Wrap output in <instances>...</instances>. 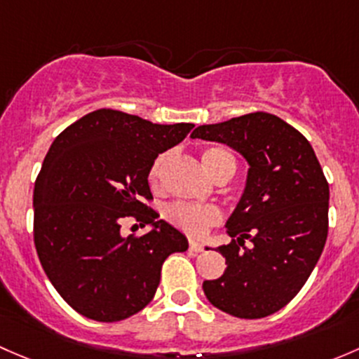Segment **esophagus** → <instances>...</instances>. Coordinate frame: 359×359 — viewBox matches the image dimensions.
<instances>
[{
    "label": "esophagus",
    "instance_id": "1",
    "mask_svg": "<svg viewBox=\"0 0 359 359\" xmlns=\"http://www.w3.org/2000/svg\"><path fill=\"white\" fill-rule=\"evenodd\" d=\"M190 250L191 252H202L204 250V243L198 242V240H190Z\"/></svg>",
    "mask_w": 359,
    "mask_h": 359
}]
</instances>
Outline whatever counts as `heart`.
Returning <instances> with one entry per match:
<instances>
[{
    "label": "heart",
    "mask_w": 359,
    "mask_h": 359,
    "mask_svg": "<svg viewBox=\"0 0 359 359\" xmlns=\"http://www.w3.org/2000/svg\"><path fill=\"white\" fill-rule=\"evenodd\" d=\"M165 162H168V155H158L154 161L152 168H150L149 180L152 187H157L161 183L162 172H164ZM202 162H204L205 169L210 172V176H216L221 169L226 165H233L235 158L228 150L223 149H207L202 154ZM168 217L172 224L181 228V230L188 231L194 235H202L209 226H214L219 223L221 214L216 207L212 205H191V204H172L168 209Z\"/></svg>",
    "instance_id": "1"
}]
</instances>
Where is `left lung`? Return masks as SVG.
<instances>
[{
  "mask_svg": "<svg viewBox=\"0 0 359 359\" xmlns=\"http://www.w3.org/2000/svg\"><path fill=\"white\" fill-rule=\"evenodd\" d=\"M191 138L231 147L249 164L226 221L231 243L217 247L226 269L202 289L212 306L256 320L280 311L315 269L328 233V183L315 150L280 117L254 112L198 126Z\"/></svg>",
  "mask_w": 359,
  "mask_h": 359,
  "instance_id": "8db88e82",
  "label": "left lung"
}]
</instances>
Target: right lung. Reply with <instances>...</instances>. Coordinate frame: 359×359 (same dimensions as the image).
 I'll list each match as a JSON object with an SVG mask.
<instances>
[{
	"label": "right lung",
	"mask_w": 359,
	"mask_h": 359,
	"mask_svg": "<svg viewBox=\"0 0 359 359\" xmlns=\"http://www.w3.org/2000/svg\"><path fill=\"white\" fill-rule=\"evenodd\" d=\"M191 128L100 109L51 143L34 184V243L51 285L79 315L105 323L136 315L154 299L165 257L188 249L145 201L154 161ZM129 215L149 233L124 237Z\"/></svg>",
	"instance_id": "add662e5"
}]
</instances>
